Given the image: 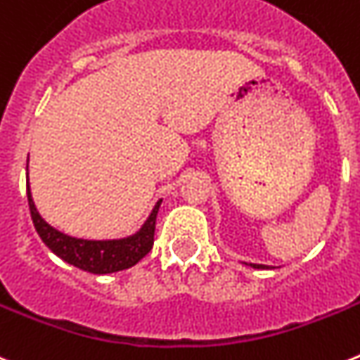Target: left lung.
Wrapping results in <instances>:
<instances>
[{"label":"left lung","instance_id":"1","mask_svg":"<svg viewBox=\"0 0 360 360\" xmlns=\"http://www.w3.org/2000/svg\"><path fill=\"white\" fill-rule=\"evenodd\" d=\"M249 265L255 269H267V265H262V264H249Z\"/></svg>","mask_w":360,"mask_h":360}]
</instances>
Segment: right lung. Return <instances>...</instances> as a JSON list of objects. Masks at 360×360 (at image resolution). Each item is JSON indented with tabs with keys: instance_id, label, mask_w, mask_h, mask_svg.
<instances>
[{
	"instance_id": "1",
	"label": "right lung",
	"mask_w": 360,
	"mask_h": 360,
	"mask_svg": "<svg viewBox=\"0 0 360 360\" xmlns=\"http://www.w3.org/2000/svg\"><path fill=\"white\" fill-rule=\"evenodd\" d=\"M27 195L32 220H34V226L37 229L39 236H41V240L60 260H64L70 265H75V267L82 269V271H87V273L109 274L124 271V269H129L138 264L154 245L156 217L163 199H160L154 204L150 215L147 217L143 226L134 235L124 236V238H112V240H87V238H77V236L66 235V233L55 229L53 226L48 224L46 220L41 217V213L35 208L34 199H32L28 174Z\"/></svg>"
}]
</instances>
